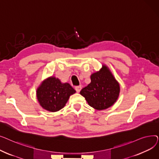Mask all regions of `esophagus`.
Masks as SVG:
<instances>
[{
  "label": "esophagus",
  "instance_id": "esophagus-1",
  "mask_svg": "<svg viewBox=\"0 0 159 159\" xmlns=\"http://www.w3.org/2000/svg\"><path fill=\"white\" fill-rule=\"evenodd\" d=\"M75 90H76V91H77V92L79 93V92H80V90H81V89H82V87H81L80 86H75Z\"/></svg>",
  "mask_w": 159,
  "mask_h": 159
}]
</instances>
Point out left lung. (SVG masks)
Returning a JSON list of instances; mask_svg holds the SVG:
<instances>
[{
  "mask_svg": "<svg viewBox=\"0 0 159 159\" xmlns=\"http://www.w3.org/2000/svg\"><path fill=\"white\" fill-rule=\"evenodd\" d=\"M120 86L106 65L100 71L91 75V82L80 91L88 104L97 110L111 107L116 101Z\"/></svg>",
  "mask_w": 159,
  "mask_h": 159,
  "instance_id": "obj_1",
  "label": "left lung"
}]
</instances>
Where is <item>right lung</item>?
<instances>
[{"instance_id":"right-lung-1","label":"right lung","mask_w":159,"mask_h":159,"mask_svg":"<svg viewBox=\"0 0 159 159\" xmlns=\"http://www.w3.org/2000/svg\"><path fill=\"white\" fill-rule=\"evenodd\" d=\"M75 91L68 83L51 77L44 80L37 89V98L40 105L44 110L55 112L64 107L70 95Z\"/></svg>"}]
</instances>
